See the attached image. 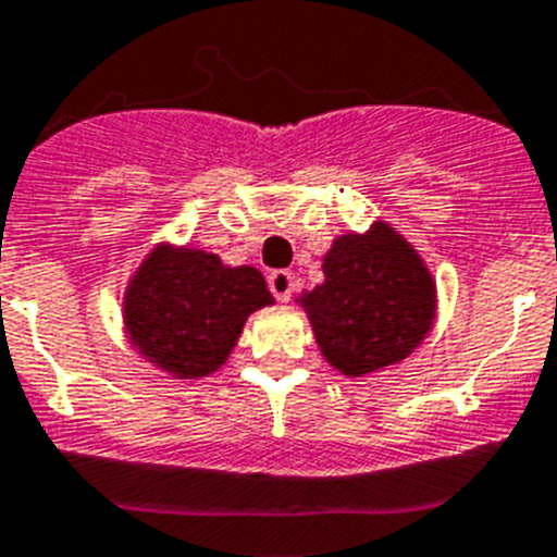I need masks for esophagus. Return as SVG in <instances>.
<instances>
[{
	"label": "esophagus",
	"mask_w": 557,
	"mask_h": 557,
	"mask_svg": "<svg viewBox=\"0 0 557 557\" xmlns=\"http://www.w3.org/2000/svg\"><path fill=\"white\" fill-rule=\"evenodd\" d=\"M269 288H272V294L280 302H285L294 294V274L285 272V269H277V272L269 274Z\"/></svg>",
	"instance_id": "1"
}]
</instances>
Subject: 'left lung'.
<instances>
[{"instance_id":"obj_1","label":"left lung","mask_w":557,"mask_h":557,"mask_svg":"<svg viewBox=\"0 0 557 557\" xmlns=\"http://www.w3.org/2000/svg\"><path fill=\"white\" fill-rule=\"evenodd\" d=\"M325 280L297 299L327 364L361 379L412 356L437 317V285L412 244L375 221L322 258Z\"/></svg>"}]
</instances>
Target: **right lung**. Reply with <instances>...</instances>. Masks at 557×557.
Returning a JSON list of instances; mask_svg holds the SVG:
<instances>
[{
	"instance_id": "1",
	"label": "right lung",
	"mask_w": 557,
	"mask_h": 557,
	"mask_svg": "<svg viewBox=\"0 0 557 557\" xmlns=\"http://www.w3.org/2000/svg\"><path fill=\"white\" fill-rule=\"evenodd\" d=\"M272 302L255 265L159 244L125 285L123 325L145 361L173 379H205L226 364L249 313Z\"/></svg>"
}]
</instances>
